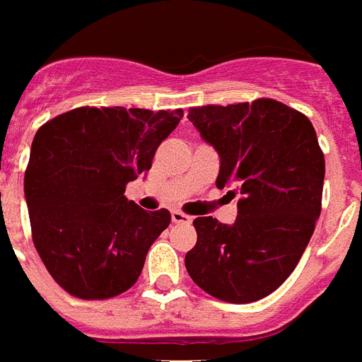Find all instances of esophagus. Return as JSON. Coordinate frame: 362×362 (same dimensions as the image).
<instances>
[{
  "mask_svg": "<svg viewBox=\"0 0 362 362\" xmlns=\"http://www.w3.org/2000/svg\"><path fill=\"white\" fill-rule=\"evenodd\" d=\"M172 222L174 223H190L192 222V218L188 216V214L181 213V211H172Z\"/></svg>",
  "mask_w": 362,
  "mask_h": 362,
  "instance_id": "esophagus-1",
  "label": "esophagus"
}]
</instances>
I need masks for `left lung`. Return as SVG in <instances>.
<instances>
[{"label": "left lung", "mask_w": 362, "mask_h": 362, "mask_svg": "<svg viewBox=\"0 0 362 362\" xmlns=\"http://www.w3.org/2000/svg\"><path fill=\"white\" fill-rule=\"evenodd\" d=\"M188 120L220 155L216 187L240 194L233 226L194 220L188 276L228 303L267 298L294 272L320 216L325 160L315 127L270 98L192 107Z\"/></svg>", "instance_id": "8db88e82"}]
</instances>
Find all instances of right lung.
I'll list each match as a JSON object with an SVG mask.
<instances>
[{
	"mask_svg": "<svg viewBox=\"0 0 362 362\" xmlns=\"http://www.w3.org/2000/svg\"><path fill=\"white\" fill-rule=\"evenodd\" d=\"M183 110L77 107L37 131L23 190L31 235L55 283L81 300L129 291L170 213L144 211L125 187L151 168Z\"/></svg>",
	"mask_w": 362,
	"mask_h": 362,
	"instance_id": "right-lung-1",
	"label": "right lung"
}]
</instances>
